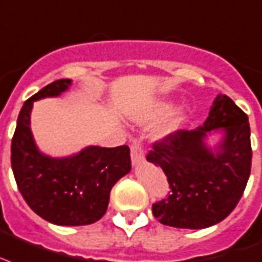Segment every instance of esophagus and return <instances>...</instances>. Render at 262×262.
Here are the masks:
<instances>
[{"instance_id":"esophagus-1","label":"esophagus","mask_w":262,"mask_h":262,"mask_svg":"<svg viewBox=\"0 0 262 262\" xmlns=\"http://www.w3.org/2000/svg\"><path fill=\"white\" fill-rule=\"evenodd\" d=\"M130 157L133 165H139L144 161V149L140 144V141H133L130 144Z\"/></svg>"}]
</instances>
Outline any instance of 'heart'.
Listing matches in <instances>:
<instances>
[{
  "instance_id": "1",
  "label": "heart",
  "mask_w": 262,
  "mask_h": 262,
  "mask_svg": "<svg viewBox=\"0 0 262 262\" xmlns=\"http://www.w3.org/2000/svg\"><path fill=\"white\" fill-rule=\"evenodd\" d=\"M166 110H167V105L166 104H162V105H161V107H158L155 115H158V114H163V113H165V111H166ZM171 126H173V123H170V125H169V126H167L166 129H170Z\"/></svg>"
}]
</instances>
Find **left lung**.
Wrapping results in <instances>:
<instances>
[{"mask_svg":"<svg viewBox=\"0 0 262 262\" xmlns=\"http://www.w3.org/2000/svg\"><path fill=\"white\" fill-rule=\"evenodd\" d=\"M223 130L213 153L204 139ZM249 118L228 96L219 95L202 126L180 129L152 144L147 161L161 166L171 192L152 205L159 223L174 228L202 229L217 224L236 207L251 170Z\"/></svg>","mask_w":262,"mask_h":262,"instance_id":"left-lung-1","label":"left lung"}]
</instances>
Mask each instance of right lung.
<instances>
[{"instance_id":"1","label":"right lung","mask_w":262,"mask_h":262,"mask_svg":"<svg viewBox=\"0 0 262 262\" xmlns=\"http://www.w3.org/2000/svg\"><path fill=\"white\" fill-rule=\"evenodd\" d=\"M71 79H57L26 100L20 110L11 145L16 184L31 210L56 225H88L107 211L110 192L118 180L130 171V149L86 147L69 158L39 152L30 129L35 100L59 96Z\"/></svg>"}]
</instances>
